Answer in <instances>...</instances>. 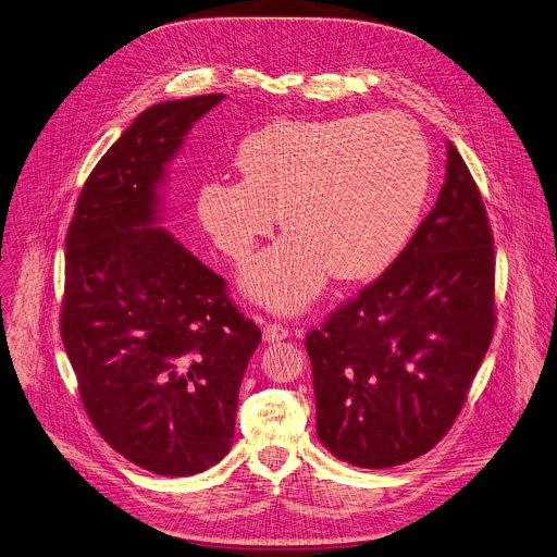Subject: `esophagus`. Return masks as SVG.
Listing matches in <instances>:
<instances>
[{"instance_id": "34e87169", "label": "esophagus", "mask_w": 557, "mask_h": 557, "mask_svg": "<svg viewBox=\"0 0 557 557\" xmlns=\"http://www.w3.org/2000/svg\"><path fill=\"white\" fill-rule=\"evenodd\" d=\"M285 337H289V329L283 326V324L270 322V324L263 326V339H265V342H281V339H285Z\"/></svg>"}]
</instances>
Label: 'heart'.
<instances>
[{"instance_id":"heart-1","label":"heart","mask_w":557,"mask_h":557,"mask_svg":"<svg viewBox=\"0 0 557 557\" xmlns=\"http://www.w3.org/2000/svg\"><path fill=\"white\" fill-rule=\"evenodd\" d=\"M239 181L209 178L196 211L213 244L244 261L289 231L244 272V287L274 311L302 309L326 274L359 281L385 270L413 235L431 181L420 131L400 115L278 120L235 148Z\"/></svg>"}]
</instances>
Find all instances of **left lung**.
Returning <instances> with one entry per match:
<instances>
[{"label":"left lung","instance_id":"8db88e82","mask_svg":"<svg viewBox=\"0 0 557 557\" xmlns=\"http://www.w3.org/2000/svg\"><path fill=\"white\" fill-rule=\"evenodd\" d=\"M435 207L394 263L307 333L318 437L387 468L431 450L459 416L494 333V237L453 144Z\"/></svg>","mask_w":557,"mask_h":557}]
</instances>
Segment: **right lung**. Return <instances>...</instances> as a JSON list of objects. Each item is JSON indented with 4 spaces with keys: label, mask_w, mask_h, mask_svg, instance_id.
I'll return each mask as SVG.
<instances>
[{
    "label": "right lung",
    "mask_w": 557,
    "mask_h": 557,
    "mask_svg": "<svg viewBox=\"0 0 557 557\" xmlns=\"http://www.w3.org/2000/svg\"><path fill=\"white\" fill-rule=\"evenodd\" d=\"M224 94L144 111L89 174L65 237L61 337L85 411L128 461L168 476L215 466L259 326L159 218L157 185Z\"/></svg>",
    "instance_id": "obj_1"
}]
</instances>
